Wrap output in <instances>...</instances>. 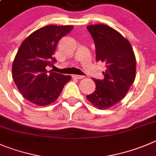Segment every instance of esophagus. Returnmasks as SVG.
<instances>
[{"label":"esophagus","mask_w":156,"mask_h":156,"mask_svg":"<svg viewBox=\"0 0 156 156\" xmlns=\"http://www.w3.org/2000/svg\"><path fill=\"white\" fill-rule=\"evenodd\" d=\"M72 78H77V79H82L84 78V76H81V75H72Z\"/></svg>","instance_id":"1"}]
</instances>
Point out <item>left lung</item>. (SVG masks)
Instances as JSON below:
<instances>
[{
	"instance_id": "1",
	"label": "left lung",
	"mask_w": 156,
	"mask_h": 156,
	"mask_svg": "<svg viewBox=\"0 0 156 156\" xmlns=\"http://www.w3.org/2000/svg\"><path fill=\"white\" fill-rule=\"evenodd\" d=\"M95 45L96 61L106 65L104 79L92 78L95 91L86 98L98 109H107L119 103L135 79L136 60L131 44L126 37L105 24L87 26Z\"/></svg>"
}]
</instances>
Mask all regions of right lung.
Instances as JSON below:
<instances>
[{"mask_svg":"<svg viewBox=\"0 0 156 156\" xmlns=\"http://www.w3.org/2000/svg\"><path fill=\"white\" fill-rule=\"evenodd\" d=\"M73 26L48 25L30 34L21 44L12 65V75L17 89L25 99L44 106L53 103L63 90L70 75L51 71L56 59L53 57L58 41Z\"/></svg>","mask_w":156,"mask_h":156,"instance_id":"1","label":"right lung"}]
</instances>
